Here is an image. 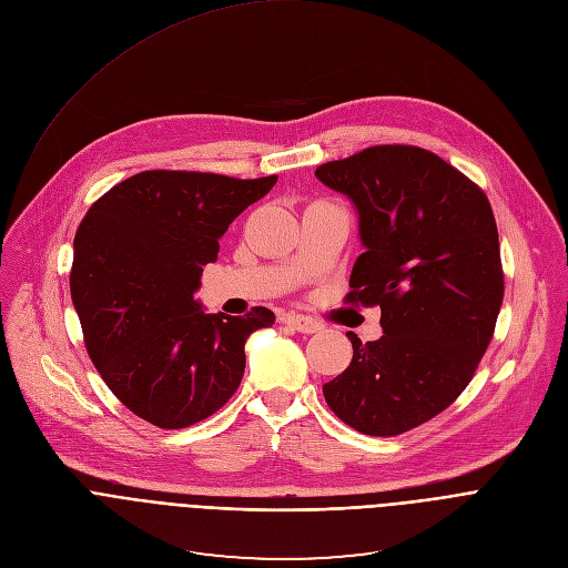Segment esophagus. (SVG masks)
<instances>
[{
    "instance_id": "1",
    "label": "esophagus",
    "mask_w": 568,
    "mask_h": 568,
    "mask_svg": "<svg viewBox=\"0 0 568 568\" xmlns=\"http://www.w3.org/2000/svg\"><path fill=\"white\" fill-rule=\"evenodd\" d=\"M285 324L298 333H317L322 328L320 322H315L313 317H306V315H287Z\"/></svg>"
}]
</instances>
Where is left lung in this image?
<instances>
[{
  "mask_svg": "<svg viewBox=\"0 0 568 568\" xmlns=\"http://www.w3.org/2000/svg\"><path fill=\"white\" fill-rule=\"evenodd\" d=\"M358 212L365 253L347 304L379 306L384 335L354 347L324 384L339 420L397 436L445 410L494 337L505 276L494 210L481 189L418 145H372L315 171Z\"/></svg>",
  "mask_w": 568,
  "mask_h": 568,
  "instance_id": "8db88e82",
  "label": "left lung"
}]
</instances>
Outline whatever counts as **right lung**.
Wrapping results in <instances>:
<instances>
[{
    "label": "right lung",
    "mask_w": 568,
    "mask_h": 568,
    "mask_svg": "<svg viewBox=\"0 0 568 568\" xmlns=\"http://www.w3.org/2000/svg\"><path fill=\"white\" fill-rule=\"evenodd\" d=\"M278 175L143 171L100 196L74 235L70 294L109 390L160 429L196 425L244 376L246 337L270 308L207 315L194 292L219 240Z\"/></svg>",
    "instance_id": "add662e5"
}]
</instances>
